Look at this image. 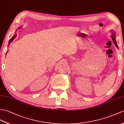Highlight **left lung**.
I'll list each match as a JSON object with an SVG mask.
<instances>
[{"label": "left lung", "instance_id": "8db88e82", "mask_svg": "<svg viewBox=\"0 0 124 124\" xmlns=\"http://www.w3.org/2000/svg\"><path fill=\"white\" fill-rule=\"evenodd\" d=\"M111 37H112V40H113V43H114V44L116 46V47L118 48V45H117V44L116 39H115V35L113 34V35L111 36Z\"/></svg>", "mask_w": 124, "mask_h": 124}]
</instances>
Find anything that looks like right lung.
I'll return each instance as SVG.
<instances>
[{
    "label": "right lung",
    "instance_id": "add662e5",
    "mask_svg": "<svg viewBox=\"0 0 124 124\" xmlns=\"http://www.w3.org/2000/svg\"><path fill=\"white\" fill-rule=\"evenodd\" d=\"M16 37V35H14V36H13L12 37H11V38L9 40V44H8V45H9L10 44V43H11V42H12L13 40L15 39V38Z\"/></svg>",
    "mask_w": 124,
    "mask_h": 124
}]
</instances>
